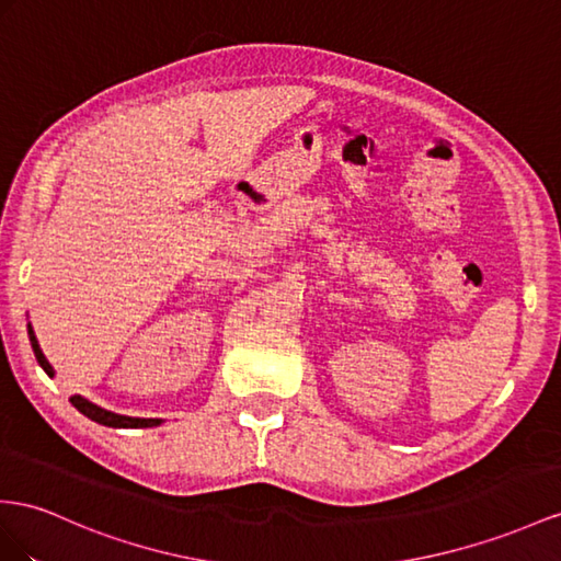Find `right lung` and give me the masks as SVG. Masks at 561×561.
I'll list each match as a JSON object with an SVG mask.
<instances>
[{"label": "right lung", "mask_w": 561, "mask_h": 561, "mask_svg": "<svg viewBox=\"0 0 561 561\" xmlns=\"http://www.w3.org/2000/svg\"><path fill=\"white\" fill-rule=\"evenodd\" d=\"M27 336H31V346H33V351H35V357H37L39 367L45 369L49 377H54V367L49 365V360L45 357V353H42L39 343H37V336H35V332H33V327H31V324H27ZM70 403H73V405L84 414V417H90V420H92V422H96V424L113 426V428H149V426H158V424L163 422V420L125 417V414L108 412V410H104V408H99V405L90 403V400H88V398H82V396H73V398H70Z\"/></svg>", "instance_id": "obj_1"}]
</instances>
